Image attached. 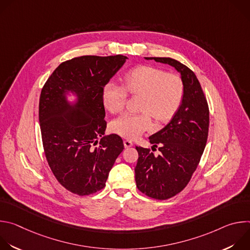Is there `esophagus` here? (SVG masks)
<instances>
[{
	"label": "esophagus",
	"mask_w": 250,
	"mask_h": 250,
	"mask_svg": "<svg viewBox=\"0 0 250 250\" xmlns=\"http://www.w3.org/2000/svg\"><path fill=\"white\" fill-rule=\"evenodd\" d=\"M124 145H125V148H129V147H131V146H133L132 141H131V140H128V139H125V140L124 141Z\"/></svg>",
	"instance_id": "34e87169"
}]
</instances>
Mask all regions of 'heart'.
Wrapping results in <instances>:
<instances>
[{
    "label": "heart",
    "instance_id": "b5f03b06",
    "mask_svg": "<svg viewBox=\"0 0 250 250\" xmlns=\"http://www.w3.org/2000/svg\"><path fill=\"white\" fill-rule=\"evenodd\" d=\"M125 87L114 82L103 88L104 108L113 114L122 112L127 92L141 95L138 114H125L112 123V130L128 139L140 136L151 127V116L163 123L170 120L181 104L184 86L181 78L152 66H137L129 70L124 79Z\"/></svg>",
    "mask_w": 250,
    "mask_h": 250
}]
</instances>
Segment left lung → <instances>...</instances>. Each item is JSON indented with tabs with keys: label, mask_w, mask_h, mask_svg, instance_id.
Wrapping results in <instances>:
<instances>
[{
	"label": "left lung",
	"mask_w": 250,
	"mask_h": 250,
	"mask_svg": "<svg viewBox=\"0 0 250 250\" xmlns=\"http://www.w3.org/2000/svg\"><path fill=\"white\" fill-rule=\"evenodd\" d=\"M145 58L174 67L184 86L179 109L169 124L149 136L150 144L158 146L161 153L155 156L147 148L135 147L136 187L150 198L166 200L180 193L197 169L207 144L208 106L199 80L187 66L169 57Z\"/></svg>",
	"instance_id": "obj_1"
}]
</instances>
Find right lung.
Listing matches in <instances>:
<instances>
[{
  "label": "right lung",
  "mask_w": 250,
  "mask_h": 250,
  "mask_svg": "<svg viewBox=\"0 0 250 250\" xmlns=\"http://www.w3.org/2000/svg\"><path fill=\"white\" fill-rule=\"evenodd\" d=\"M128 59L124 55H85L61 63L47 79L40 99V124L45 156L57 181L86 196L105 186L124 142L104 135L106 123L104 86ZM75 100L70 101L68 97ZM101 137L98 147L97 138Z\"/></svg>",
  "instance_id": "obj_1"
}]
</instances>
